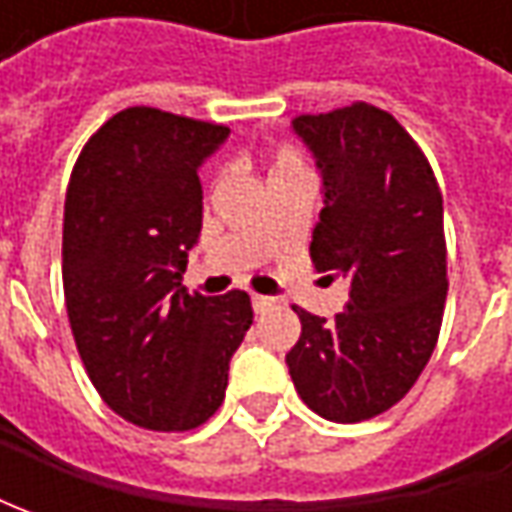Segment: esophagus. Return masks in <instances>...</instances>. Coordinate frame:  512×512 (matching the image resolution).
Returning a JSON list of instances; mask_svg holds the SVG:
<instances>
[{"mask_svg":"<svg viewBox=\"0 0 512 512\" xmlns=\"http://www.w3.org/2000/svg\"><path fill=\"white\" fill-rule=\"evenodd\" d=\"M250 302H253V310H256V313H265V310H270V307L276 305L270 296H259V293H253V296H250Z\"/></svg>","mask_w":512,"mask_h":512,"instance_id":"1","label":"esophagus"}]
</instances>
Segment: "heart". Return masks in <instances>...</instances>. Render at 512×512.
<instances>
[{
    "instance_id": "b5f03b06",
    "label": "heart",
    "mask_w": 512,
    "mask_h": 512,
    "mask_svg": "<svg viewBox=\"0 0 512 512\" xmlns=\"http://www.w3.org/2000/svg\"><path fill=\"white\" fill-rule=\"evenodd\" d=\"M293 168H302V159L293 153V150H279L276 156H273V165H270V173H282V170H293Z\"/></svg>"
}]
</instances>
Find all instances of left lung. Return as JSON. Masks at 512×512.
I'll return each instance as SVG.
<instances>
[{"label":"left lung","instance_id":"8db88e82","mask_svg":"<svg viewBox=\"0 0 512 512\" xmlns=\"http://www.w3.org/2000/svg\"><path fill=\"white\" fill-rule=\"evenodd\" d=\"M322 173L310 256L350 282L336 319L299 310L302 336L285 356L302 402L327 422H364L404 399L439 339L447 299L444 210L436 176L387 113L350 108L296 116Z\"/></svg>","mask_w":512,"mask_h":512}]
</instances>
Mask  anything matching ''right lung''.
<instances>
[{
  "instance_id": "1",
  "label": "right lung",
  "mask_w": 512,
  "mask_h": 512,
  "mask_svg": "<svg viewBox=\"0 0 512 512\" xmlns=\"http://www.w3.org/2000/svg\"><path fill=\"white\" fill-rule=\"evenodd\" d=\"M230 130L128 108L90 136L70 173L62 282L73 339L99 396L148 430H193L225 402L250 296H190L202 233L199 168Z\"/></svg>"
}]
</instances>
